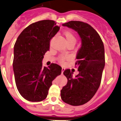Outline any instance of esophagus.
<instances>
[{
    "label": "esophagus",
    "instance_id": "esophagus-1",
    "mask_svg": "<svg viewBox=\"0 0 121 121\" xmlns=\"http://www.w3.org/2000/svg\"><path fill=\"white\" fill-rule=\"evenodd\" d=\"M65 71V68H62V74H63V73H64V71Z\"/></svg>",
    "mask_w": 121,
    "mask_h": 121
}]
</instances>
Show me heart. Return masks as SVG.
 Returning a JSON list of instances; mask_svg holds the SVG:
<instances>
[{
	"label": "heart",
	"instance_id": "obj_1",
	"mask_svg": "<svg viewBox=\"0 0 121 121\" xmlns=\"http://www.w3.org/2000/svg\"><path fill=\"white\" fill-rule=\"evenodd\" d=\"M65 39L66 40V43L67 44H73L75 45V44L77 42V37L74 34V33H72L71 31H65L63 33ZM69 59V56H60L59 59V60L60 63L62 64H64L66 61H67Z\"/></svg>",
	"mask_w": 121,
	"mask_h": 121
}]
</instances>
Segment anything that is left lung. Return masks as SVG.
I'll return each mask as SVG.
<instances>
[{"instance_id":"8db88e82","label":"left lung","mask_w":121,"mask_h":121,"mask_svg":"<svg viewBox=\"0 0 121 121\" xmlns=\"http://www.w3.org/2000/svg\"><path fill=\"white\" fill-rule=\"evenodd\" d=\"M62 25L78 33L81 47L76 56L79 73L73 77L70 69L64 71L68 82L60 90V96L70 105H82L91 99L100 85L105 65L104 45L99 34L87 23L71 21Z\"/></svg>"}]
</instances>
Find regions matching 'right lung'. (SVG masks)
I'll return each mask as SVG.
<instances>
[{
	"mask_svg": "<svg viewBox=\"0 0 121 121\" xmlns=\"http://www.w3.org/2000/svg\"><path fill=\"white\" fill-rule=\"evenodd\" d=\"M52 20L30 24L19 34L14 45L13 69L17 89L25 99L41 102L47 97L54 79L61 73L56 64L43 67L42 60L50 40L60 27Z\"/></svg>",
	"mask_w": 121,
	"mask_h": 121,
	"instance_id": "obj_1",
	"label": "right lung"
}]
</instances>
